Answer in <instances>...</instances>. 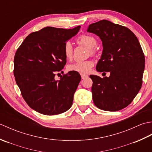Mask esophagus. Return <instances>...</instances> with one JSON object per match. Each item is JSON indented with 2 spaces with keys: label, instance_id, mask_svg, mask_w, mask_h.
<instances>
[{
  "label": "esophagus",
  "instance_id": "esophagus-1",
  "mask_svg": "<svg viewBox=\"0 0 152 152\" xmlns=\"http://www.w3.org/2000/svg\"><path fill=\"white\" fill-rule=\"evenodd\" d=\"M80 75H81L82 79H84V78H88V76L87 75V74H81Z\"/></svg>",
  "mask_w": 152,
  "mask_h": 152
}]
</instances>
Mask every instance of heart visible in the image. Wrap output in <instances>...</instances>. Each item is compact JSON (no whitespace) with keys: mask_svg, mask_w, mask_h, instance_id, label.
Masks as SVG:
<instances>
[{"mask_svg":"<svg viewBox=\"0 0 152 152\" xmlns=\"http://www.w3.org/2000/svg\"><path fill=\"white\" fill-rule=\"evenodd\" d=\"M76 42L80 45H82L88 48L91 55L95 54L96 50L95 46L96 45V40L95 37L89 34H82L76 39ZM63 54L65 59L70 60L73 56V47L70 42H66L63 47ZM93 66V63L91 61H85L82 62H76L70 64L67 66L69 71L79 72L81 74L88 73Z\"/></svg>","mask_w":152,"mask_h":152,"instance_id":"heart-1","label":"heart"}]
</instances>
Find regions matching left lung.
<instances>
[{"instance_id": "8db88e82", "label": "left lung", "mask_w": 152, "mask_h": 152, "mask_svg": "<svg viewBox=\"0 0 152 152\" xmlns=\"http://www.w3.org/2000/svg\"><path fill=\"white\" fill-rule=\"evenodd\" d=\"M87 31L98 35L102 42V53L96 70L110 74L103 78L90 75L93 102L103 110H120L131 104L142 84V49L130 29L108 20L89 25Z\"/></svg>"}]
</instances>
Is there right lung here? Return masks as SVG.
<instances>
[{
	"label": "right lung",
	"instance_id": "1",
	"mask_svg": "<svg viewBox=\"0 0 152 152\" xmlns=\"http://www.w3.org/2000/svg\"><path fill=\"white\" fill-rule=\"evenodd\" d=\"M80 28L44 27L28 34L16 51L14 60L16 83L27 104L40 114H59L72 105L74 94L81 80L80 74L70 71L59 80H56L55 76L63 72L66 62L63 54L64 44Z\"/></svg>",
	"mask_w": 152,
	"mask_h": 152
}]
</instances>
